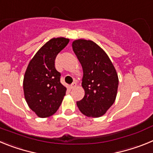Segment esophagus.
I'll use <instances>...</instances> for the list:
<instances>
[{
  "instance_id": "esophagus-1",
  "label": "esophagus",
  "mask_w": 153,
  "mask_h": 153,
  "mask_svg": "<svg viewBox=\"0 0 153 153\" xmlns=\"http://www.w3.org/2000/svg\"><path fill=\"white\" fill-rule=\"evenodd\" d=\"M76 85H77V83H76V82H74V83H73L72 84L70 85V88H71V89H74V88H75L76 86Z\"/></svg>"
}]
</instances>
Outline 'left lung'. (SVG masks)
<instances>
[{"label": "left lung", "mask_w": 153, "mask_h": 153, "mask_svg": "<svg viewBox=\"0 0 153 153\" xmlns=\"http://www.w3.org/2000/svg\"><path fill=\"white\" fill-rule=\"evenodd\" d=\"M72 47L83 70L85 96L76 105L86 117H102L117 97L119 79L116 69L106 52L92 40H76Z\"/></svg>", "instance_id": "8db88e82"}]
</instances>
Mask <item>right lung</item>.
Here are the masks:
<instances>
[{
	"label": "right lung",
	"instance_id": "add662e5",
	"mask_svg": "<svg viewBox=\"0 0 153 153\" xmlns=\"http://www.w3.org/2000/svg\"><path fill=\"white\" fill-rule=\"evenodd\" d=\"M69 39L53 38L36 53L24 74V97L28 106L40 118L49 117L60 107L67 88L60 83L55 68L56 55L68 44Z\"/></svg>",
	"mask_w": 153,
	"mask_h": 153
}]
</instances>
